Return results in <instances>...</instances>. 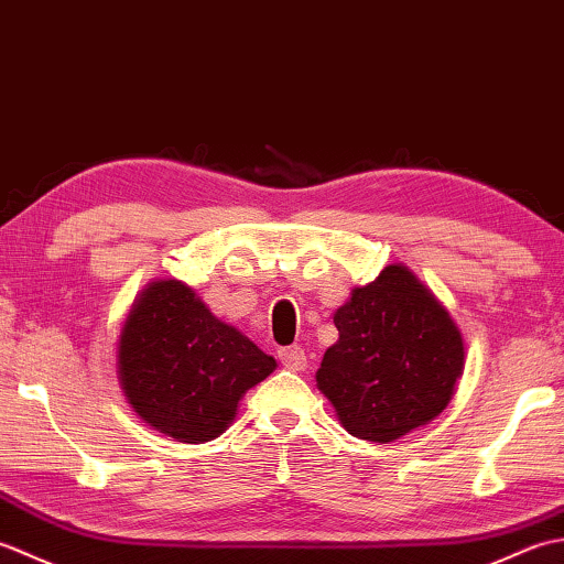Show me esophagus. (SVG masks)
I'll use <instances>...</instances> for the list:
<instances>
[{"instance_id":"1","label":"esophagus","mask_w":564,"mask_h":564,"mask_svg":"<svg viewBox=\"0 0 564 564\" xmlns=\"http://www.w3.org/2000/svg\"><path fill=\"white\" fill-rule=\"evenodd\" d=\"M279 358L281 364L291 370H303L307 366V356L301 346H285V349L279 351Z\"/></svg>"}]
</instances>
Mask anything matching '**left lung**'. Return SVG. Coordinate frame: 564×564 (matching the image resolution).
Instances as JSON below:
<instances>
[{"label": "left lung", "instance_id": "left-lung-1", "mask_svg": "<svg viewBox=\"0 0 564 564\" xmlns=\"http://www.w3.org/2000/svg\"><path fill=\"white\" fill-rule=\"evenodd\" d=\"M334 325L339 341L315 378L351 436L390 443L446 410L465 366L463 334L410 269L392 263L354 289Z\"/></svg>", "mask_w": 564, "mask_h": 564}]
</instances>
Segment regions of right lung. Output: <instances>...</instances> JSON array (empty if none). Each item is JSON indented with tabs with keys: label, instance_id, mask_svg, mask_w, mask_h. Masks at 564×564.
Returning a JSON list of instances; mask_svg holds the SVG:
<instances>
[{
	"label": "right lung",
	"instance_id": "obj_1",
	"mask_svg": "<svg viewBox=\"0 0 564 564\" xmlns=\"http://www.w3.org/2000/svg\"><path fill=\"white\" fill-rule=\"evenodd\" d=\"M273 356L215 317L182 281H152L118 339V380L133 412L164 436H220L242 394L273 373Z\"/></svg>",
	"mask_w": 564,
	"mask_h": 564
}]
</instances>
